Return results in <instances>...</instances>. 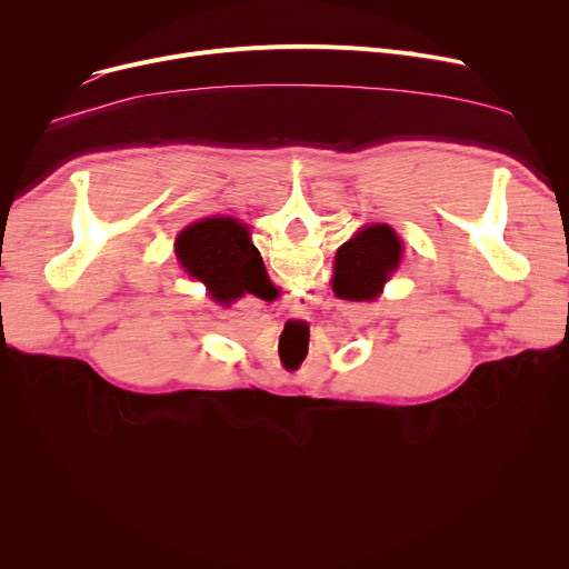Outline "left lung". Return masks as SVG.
<instances>
[{"label":"left lung","instance_id":"8db88e82","mask_svg":"<svg viewBox=\"0 0 569 569\" xmlns=\"http://www.w3.org/2000/svg\"><path fill=\"white\" fill-rule=\"evenodd\" d=\"M401 260V239L390 226H369L337 251L332 288L355 302L373 300Z\"/></svg>","mask_w":569,"mask_h":569}]
</instances>
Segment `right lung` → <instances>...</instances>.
I'll return each mask as SVG.
<instances>
[{
    "instance_id": "obj_1",
    "label": "right lung",
    "mask_w": 569,
    "mask_h": 569,
    "mask_svg": "<svg viewBox=\"0 0 569 569\" xmlns=\"http://www.w3.org/2000/svg\"><path fill=\"white\" fill-rule=\"evenodd\" d=\"M174 251L187 272L219 302H232L247 292L262 297L267 290L260 251L251 244L247 226L230 217L189 226L179 232Z\"/></svg>"
}]
</instances>
